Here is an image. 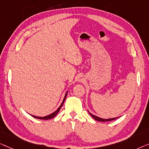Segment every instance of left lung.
Segmentation results:
<instances>
[{"label":"left lung","instance_id":"left-lung-1","mask_svg":"<svg viewBox=\"0 0 149 149\" xmlns=\"http://www.w3.org/2000/svg\"><path fill=\"white\" fill-rule=\"evenodd\" d=\"M89 112V111H88ZM89 113L91 116L93 117L94 119H95L96 121H112V120H114V119H116V118H118V117H115V118H111V119H102V118H100V117H98L96 116H94L91 113L89 112Z\"/></svg>","mask_w":149,"mask_h":149}]
</instances>
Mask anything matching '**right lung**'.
Masks as SVG:
<instances>
[{
	"label": "right lung",
	"mask_w": 149,
	"mask_h": 149,
	"mask_svg": "<svg viewBox=\"0 0 149 149\" xmlns=\"http://www.w3.org/2000/svg\"><path fill=\"white\" fill-rule=\"evenodd\" d=\"M67 94H68V92H67L66 94H65V97H64V98H63V102H62L61 104L59 107H58V108L57 109H56V110L55 111L53 112V113L50 114V115H49V116H45V117H38V116H32V115H31V116H32V117H35V118H36V119H45V120H47V119H52V118H53V117H55V116H56V115H57L58 113L59 112V111H60V109H61V107L63 106V102H64L65 100V98H66Z\"/></svg>",
	"instance_id": "add662e5"
}]
</instances>
